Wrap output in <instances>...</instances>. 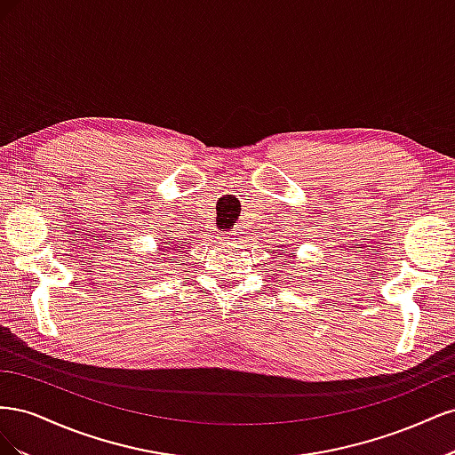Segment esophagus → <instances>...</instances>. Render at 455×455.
<instances>
[{
  "mask_svg": "<svg viewBox=\"0 0 455 455\" xmlns=\"http://www.w3.org/2000/svg\"><path fill=\"white\" fill-rule=\"evenodd\" d=\"M239 235H241V231L239 229H233V231H229L228 233V235H226V241H237L239 239Z\"/></svg>",
  "mask_w": 455,
  "mask_h": 455,
  "instance_id": "obj_1",
  "label": "esophagus"
}]
</instances>
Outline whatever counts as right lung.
Returning <instances> with one entry per match:
<instances>
[{"mask_svg": "<svg viewBox=\"0 0 455 455\" xmlns=\"http://www.w3.org/2000/svg\"><path fill=\"white\" fill-rule=\"evenodd\" d=\"M182 249V246H180ZM180 249H172V246H164V249H161V252H164L163 254V258H169V254H174V252H180ZM159 259V258H157Z\"/></svg>", "mask_w": 455, "mask_h": 455, "instance_id": "add662e5", "label": "right lung"}]
</instances>
